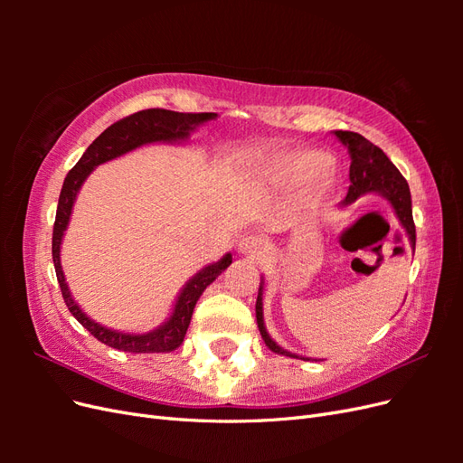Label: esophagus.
Here are the masks:
<instances>
[{
    "instance_id": "1",
    "label": "esophagus",
    "mask_w": 463,
    "mask_h": 463,
    "mask_svg": "<svg viewBox=\"0 0 463 463\" xmlns=\"http://www.w3.org/2000/svg\"><path fill=\"white\" fill-rule=\"evenodd\" d=\"M269 249V243H266L264 237L260 235H247L240 241V250L243 255H250V257H262Z\"/></svg>"
}]
</instances>
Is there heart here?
Returning a JSON list of instances; mask_svg holds the SVG:
<instances>
[{"label": "heart", "instance_id": "obj_1", "mask_svg": "<svg viewBox=\"0 0 463 463\" xmlns=\"http://www.w3.org/2000/svg\"><path fill=\"white\" fill-rule=\"evenodd\" d=\"M259 170L272 185L282 189L299 187L313 179L315 191H326L334 181L330 156L315 148H298L259 158Z\"/></svg>", "mask_w": 463, "mask_h": 463}]
</instances>
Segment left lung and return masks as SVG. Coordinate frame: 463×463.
<instances>
[{
    "mask_svg": "<svg viewBox=\"0 0 463 463\" xmlns=\"http://www.w3.org/2000/svg\"><path fill=\"white\" fill-rule=\"evenodd\" d=\"M334 135L338 137V141L347 148L349 158H352V165H349V181H352V185L347 189L345 199L340 203V208H345L371 193L383 194V197L390 203V206L394 208V214L398 216L405 233H408L410 245L415 250V223H413L411 194H410L408 181L403 179V175L398 172V167L390 162L386 154L378 146H374L371 141H367L363 135L354 131H334ZM262 291H264V279L260 278L255 309H257V325L264 344L269 345L274 354L309 361V357H301L298 354L288 352L284 347H279L270 338V334L266 332L264 315H262Z\"/></svg>",
    "mask_w": 463,
    "mask_h": 463,
    "instance_id": "obj_1",
    "label": "left lung"
}]
</instances>
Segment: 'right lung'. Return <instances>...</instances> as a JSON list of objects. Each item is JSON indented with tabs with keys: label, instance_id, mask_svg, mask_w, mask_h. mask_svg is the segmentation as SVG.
<instances>
[{
	"label": "right lung",
	"instance_id": "add662e5",
	"mask_svg": "<svg viewBox=\"0 0 463 463\" xmlns=\"http://www.w3.org/2000/svg\"><path fill=\"white\" fill-rule=\"evenodd\" d=\"M216 118L218 114H181V111L160 108L137 111V114L109 125L100 137H96L92 145L85 150V154H82L80 160L73 165V170L67 174L63 181L52 237V259L55 266V276H58V284L61 288V296L65 299L67 309L71 311V315L94 335L96 340H100L109 347H116L119 352L167 354L179 347L187 334L194 305H197L206 286L213 284L214 279L232 264V253H226L218 262L204 266L203 270H199L193 278L187 279V284L181 288L175 299L170 318L162 322L158 328L145 334H131L108 328L100 325V322L92 320L87 313H82L80 307L75 303L71 291H69L61 269V241L69 226V220H71L77 194L82 184L87 181V177L92 174V170H96L100 164L119 158L123 154H128L135 148H141L145 145H179L187 141L194 129Z\"/></svg>",
	"mask_w": 463,
	"mask_h": 463
}]
</instances>
